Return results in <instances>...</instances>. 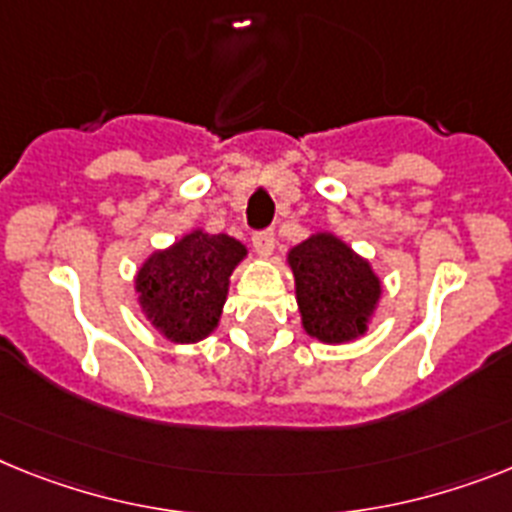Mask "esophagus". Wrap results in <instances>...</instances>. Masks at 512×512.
<instances>
[{"instance_id": "obj_1", "label": "esophagus", "mask_w": 512, "mask_h": 512, "mask_svg": "<svg viewBox=\"0 0 512 512\" xmlns=\"http://www.w3.org/2000/svg\"><path fill=\"white\" fill-rule=\"evenodd\" d=\"M252 247H255L257 255L268 257L270 252H273V247H276V234H273V231H257V234L252 236Z\"/></svg>"}]
</instances>
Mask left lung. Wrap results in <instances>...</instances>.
I'll return each mask as SVG.
<instances>
[{"label": "left lung", "mask_w": 512, "mask_h": 512, "mask_svg": "<svg viewBox=\"0 0 512 512\" xmlns=\"http://www.w3.org/2000/svg\"><path fill=\"white\" fill-rule=\"evenodd\" d=\"M302 328L320 343L362 338L382 296L372 263L333 231H315L286 252Z\"/></svg>", "instance_id": "8db88e82"}]
</instances>
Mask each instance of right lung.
Here are the masks:
<instances>
[{"label":"right lung","instance_id":"add662e5","mask_svg":"<svg viewBox=\"0 0 512 512\" xmlns=\"http://www.w3.org/2000/svg\"><path fill=\"white\" fill-rule=\"evenodd\" d=\"M247 244L229 234L192 229L150 252L135 273V296L145 320L171 343H197L221 322L231 273Z\"/></svg>","mask_w":512,"mask_h":512}]
</instances>
